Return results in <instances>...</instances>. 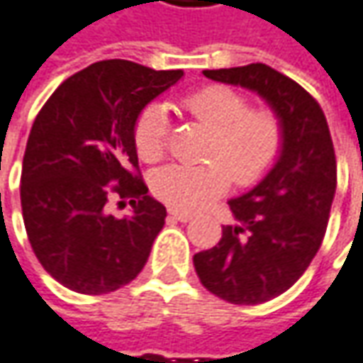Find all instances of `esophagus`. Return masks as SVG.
Wrapping results in <instances>:
<instances>
[{
  "label": "esophagus",
  "mask_w": 363,
  "mask_h": 363,
  "mask_svg": "<svg viewBox=\"0 0 363 363\" xmlns=\"http://www.w3.org/2000/svg\"><path fill=\"white\" fill-rule=\"evenodd\" d=\"M168 215H170L172 219H177V221H182V223H186V221H191V219H193V215H191V213L177 211V209H170Z\"/></svg>",
  "instance_id": "34e87169"
}]
</instances>
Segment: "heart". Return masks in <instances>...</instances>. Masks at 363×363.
I'll use <instances>...</instances> for the list:
<instances>
[{
    "label": "heart",
    "instance_id": "1",
    "mask_svg": "<svg viewBox=\"0 0 363 363\" xmlns=\"http://www.w3.org/2000/svg\"><path fill=\"white\" fill-rule=\"evenodd\" d=\"M182 111L205 125L209 138L205 162L170 164L152 177L154 195L177 211H197L228 191L258 182L274 166L284 146V123L278 111L228 85H209L182 97ZM168 118L160 105H148L134 125V144L144 162H158L166 152Z\"/></svg>",
    "mask_w": 363,
    "mask_h": 363
}]
</instances>
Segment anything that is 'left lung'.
<instances>
[{
  "label": "left lung",
  "instance_id": "obj_1",
  "mask_svg": "<svg viewBox=\"0 0 363 363\" xmlns=\"http://www.w3.org/2000/svg\"><path fill=\"white\" fill-rule=\"evenodd\" d=\"M203 74L256 91L284 123L274 168L229 201L238 225H223L219 244L193 258L201 284L215 296L260 305L289 291L321 247L337 184L333 140L317 99L272 67L252 62Z\"/></svg>",
  "mask_w": 363,
  "mask_h": 363
}]
</instances>
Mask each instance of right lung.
Instances as JSON below:
<instances>
[{"instance_id":"right-lung-1","label":"right lung","mask_w":363,"mask_h":363,"mask_svg":"<svg viewBox=\"0 0 363 363\" xmlns=\"http://www.w3.org/2000/svg\"><path fill=\"white\" fill-rule=\"evenodd\" d=\"M182 71L101 60L62 81L42 105L22 166V215L42 268L81 294H107L142 272L164 228L166 209L148 195L134 144L140 111ZM111 194L135 209L106 213Z\"/></svg>"}]
</instances>
